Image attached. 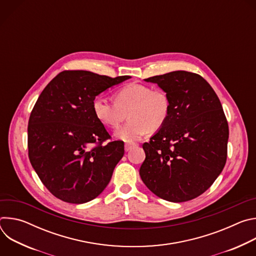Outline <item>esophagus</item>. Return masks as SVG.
<instances>
[{"instance_id":"34e87169","label":"esophagus","mask_w":256,"mask_h":256,"mask_svg":"<svg viewBox=\"0 0 256 256\" xmlns=\"http://www.w3.org/2000/svg\"><path fill=\"white\" fill-rule=\"evenodd\" d=\"M134 147H136L134 144H124V150H126V152H130Z\"/></svg>"}]
</instances>
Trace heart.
<instances>
[{
  "mask_svg": "<svg viewBox=\"0 0 256 256\" xmlns=\"http://www.w3.org/2000/svg\"><path fill=\"white\" fill-rule=\"evenodd\" d=\"M114 102L101 96L95 97L92 110L96 120L106 128H116L126 120L130 122L114 132V136L126 142H134L147 134L161 128L167 122L171 103L168 94L149 85L130 83L118 89Z\"/></svg>",
  "mask_w": 256,
  "mask_h": 256,
  "instance_id": "heart-1",
  "label": "heart"
}]
</instances>
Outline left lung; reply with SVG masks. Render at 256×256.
<instances>
[{"mask_svg": "<svg viewBox=\"0 0 256 256\" xmlns=\"http://www.w3.org/2000/svg\"><path fill=\"white\" fill-rule=\"evenodd\" d=\"M164 90L171 103L165 124L142 144L144 184L157 196L188 202L204 194L227 160L229 126L216 92L200 75L175 70L144 79Z\"/></svg>", "mask_w": 256, "mask_h": 256, "instance_id": "8db88e82", "label": "left lung"}]
</instances>
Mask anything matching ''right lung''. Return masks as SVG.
Segmentation results:
<instances>
[{
  "instance_id": "1",
  "label": "right lung",
  "mask_w": 256,
  "mask_h": 256,
  "mask_svg": "<svg viewBox=\"0 0 256 256\" xmlns=\"http://www.w3.org/2000/svg\"><path fill=\"white\" fill-rule=\"evenodd\" d=\"M132 77L64 70L44 89L28 122V156L44 186L58 198L84 204L97 198L124 154L122 140L94 116L97 95Z\"/></svg>"
}]
</instances>
